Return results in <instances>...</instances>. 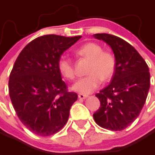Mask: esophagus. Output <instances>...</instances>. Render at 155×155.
Here are the masks:
<instances>
[{
  "label": "esophagus",
  "instance_id": "34e87169",
  "mask_svg": "<svg viewBox=\"0 0 155 155\" xmlns=\"http://www.w3.org/2000/svg\"><path fill=\"white\" fill-rule=\"evenodd\" d=\"M78 98H79L80 100H84V99L88 98V95H84V94H79V95H78Z\"/></svg>",
  "mask_w": 155,
  "mask_h": 155
}]
</instances>
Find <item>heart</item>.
Segmentation results:
<instances>
[{
  "instance_id": "b5f03b06",
  "label": "heart",
  "mask_w": 155,
  "mask_h": 155,
  "mask_svg": "<svg viewBox=\"0 0 155 155\" xmlns=\"http://www.w3.org/2000/svg\"><path fill=\"white\" fill-rule=\"evenodd\" d=\"M77 52L79 54L91 60V64L88 69L89 75L76 81L73 84L72 90L81 94H89L101 85V80L111 79L116 69V60L111 54L103 52L102 47L94 42L82 45ZM57 67L63 77L67 80L74 78V65L67 55H62L59 58Z\"/></svg>"
}]
</instances>
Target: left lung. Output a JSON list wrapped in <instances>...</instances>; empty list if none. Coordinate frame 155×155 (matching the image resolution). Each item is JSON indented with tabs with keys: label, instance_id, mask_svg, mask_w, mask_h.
<instances>
[{
	"label": "left lung",
	"instance_id": "1",
	"mask_svg": "<svg viewBox=\"0 0 155 155\" xmlns=\"http://www.w3.org/2000/svg\"><path fill=\"white\" fill-rule=\"evenodd\" d=\"M93 37L108 44L116 60L111 82L96 94L101 107L93 117L103 128L121 131L136 120L145 103L150 89L149 68L139 53L122 38L106 33Z\"/></svg>",
	"mask_w": 155,
	"mask_h": 155
}]
</instances>
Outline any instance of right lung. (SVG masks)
Instances as JSON below:
<instances>
[{"mask_svg":"<svg viewBox=\"0 0 155 155\" xmlns=\"http://www.w3.org/2000/svg\"><path fill=\"white\" fill-rule=\"evenodd\" d=\"M81 38L42 36L28 43L16 59L9 80L10 98L19 120L38 136L61 130L77 101L75 92L66 91L57 63Z\"/></svg>","mask_w":155,"mask_h":155,"instance_id":"1","label":"right lung"}]
</instances>
